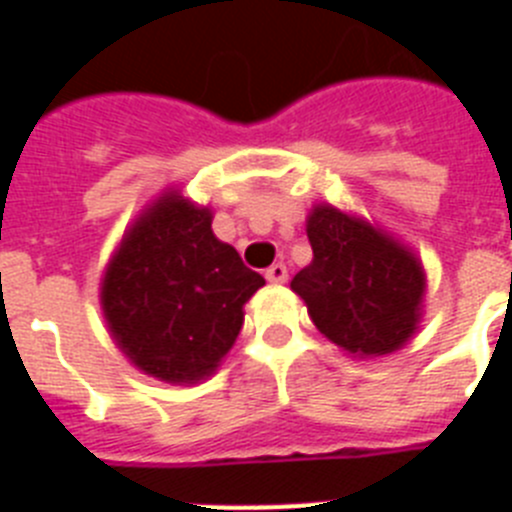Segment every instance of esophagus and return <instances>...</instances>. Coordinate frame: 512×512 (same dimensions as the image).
<instances>
[{
    "mask_svg": "<svg viewBox=\"0 0 512 512\" xmlns=\"http://www.w3.org/2000/svg\"><path fill=\"white\" fill-rule=\"evenodd\" d=\"M287 266L284 264H271L269 269H266V279H269L271 284H284L287 282Z\"/></svg>",
    "mask_w": 512,
    "mask_h": 512,
    "instance_id": "1",
    "label": "esophagus"
}]
</instances>
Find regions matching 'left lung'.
I'll return each instance as SVG.
<instances>
[{
  "label": "left lung",
  "instance_id": "left-lung-1",
  "mask_svg": "<svg viewBox=\"0 0 512 512\" xmlns=\"http://www.w3.org/2000/svg\"><path fill=\"white\" fill-rule=\"evenodd\" d=\"M312 261L292 279L315 328L359 359L400 351L418 333L425 269L418 253L328 202L307 215Z\"/></svg>",
  "mask_w": 512,
  "mask_h": 512
}]
</instances>
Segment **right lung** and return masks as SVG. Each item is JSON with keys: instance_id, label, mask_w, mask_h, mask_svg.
Masks as SVG:
<instances>
[{"instance_id": "add662e5", "label": "right lung", "mask_w": 512, "mask_h": 512, "mask_svg": "<svg viewBox=\"0 0 512 512\" xmlns=\"http://www.w3.org/2000/svg\"><path fill=\"white\" fill-rule=\"evenodd\" d=\"M264 284L212 233L210 207L166 189L122 233L99 305L135 369L189 387L217 372L243 328V305Z\"/></svg>"}]
</instances>
